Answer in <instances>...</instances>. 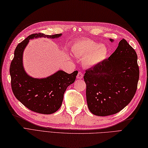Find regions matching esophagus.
<instances>
[{
  "mask_svg": "<svg viewBox=\"0 0 148 148\" xmlns=\"http://www.w3.org/2000/svg\"><path fill=\"white\" fill-rule=\"evenodd\" d=\"M83 73L82 72H80V71H79L77 76V78L78 79H82V78H83Z\"/></svg>",
  "mask_w": 148,
  "mask_h": 148,
  "instance_id": "1",
  "label": "esophagus"
}]
</instances>
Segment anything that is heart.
I'll list each match as a JSON object with an SVG mask.
<instances>
[{"mask_svg": "<svg viewBox=\"0 0 148 148\" xmlns=\"http://www.w3.org/2000/svg\"><path fill=\"white\" fill-rule=\"evenodd\" d=\"M76 55L85 57L84 63L86 66L91 67L98 64L106 57L107 48L103 45L90 39H81L76 42L72 47Z\"/></svg>", "mask_w": 148, "mask_h": 148, "instance_id": "obj_1", "label": "heart"}]
</instances>
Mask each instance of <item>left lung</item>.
<instances>
[{"instance_id":"obj_1","label":"left lung","mask_w":148,"mask_h":148,"mask_svg":"<svg viewBox=\"0 0 148 148\" xmlns=\"http://www.w3.org/2000/svg\"><path fill=\"white\" fill-rule=\"evenodd\" d=\"M139 77L136 52L123 38L108 58L86 70L83 78L91 113L105 116L122 110L134 97Z\"/></svg>"}]
</instances>
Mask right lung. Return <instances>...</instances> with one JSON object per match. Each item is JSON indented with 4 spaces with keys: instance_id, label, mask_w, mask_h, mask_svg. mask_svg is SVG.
Listing matches in <instances>:
<instances>
[{
    "instance_id": "1",
    "label": "right lung",
    "mask_w": 148,
    "mask_h": 148,
    "mask_svg": "<svg viewBox=\"0 0 148 148\" xmlns=\"http://www.w3.org/2000/svg\"><path fill=\"white\" fill-rule=\"evenodd\" d=\"M62 34L47 35L34 34L18 43L11 62V86L15 98L28 109L34 112L49 114L60 108L67 87L74 83L78 71L69 74L59 70L45 78H34L28 75L23 66V53L30 39L38 37L58 38Z\"/></svg>"
}]
</instances>
